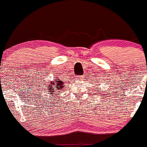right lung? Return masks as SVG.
I'll return each instance as SVG.
<instances>
[{
	"label": "right lung",
	"mask_w": 147,
	"mask_h": 147,
	"mask_svg": "<svg viewBox=\"0 0 147 147\" xmlns=\"http://www.w3.org/2000/svg\"><path fill=\"white\" fill-rule=\"evenodd\" d=\"M53 85L55 86L54 87L53 86ZM53 87L56 88V89L57 90H61L62 88H64V84L63 83V80H61H61L59 79V80H58V81H56V83H54V81H52V82L51 83L50 85L49 86V92H55L53 90H52V88H53ZM57 90H56V91H57Z\"/></svg>",
	"instance_id": "right-lung-1"
}]
</instances>
